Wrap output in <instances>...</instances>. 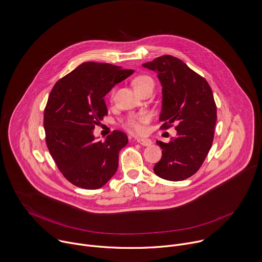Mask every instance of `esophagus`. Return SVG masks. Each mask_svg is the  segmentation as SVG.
<instances>
[{"label":"esophagus","instance_id":"34e87169","mask_svg":"<svg viewBox=\"0 0 262 262\" xmlns=\"http://www.w3.org/2000/svg\"><path fill=\"white\" fill-rule=\"evenodd\" d=\"M140 145H142V146H150V145H152V141L150 140V139H143V138H138L137 140H136Z\"/></svg>","mask_w":262,"mask_h":262}]
</instances>
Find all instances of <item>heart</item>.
<instances>
[{"label": "heart", "mask_w": 262, "mask_h": 262, "mask_svg": "<svg viewBox=\"0 0 262 262\" xmlns=\"http://www.w3.org/2000/svg\"><path fill=\"white\" fill-rule=\"evenodd\" d=\"M148 84H152L154 85V82L152 80V78L148 77V76H139L138 78L135 79L134 81V85H135V89L136 90H139L140 87H143L145 85H148ZM150 120V115L148 113H140L136 116H133L130 117L125 125L126 127L132 132V133H135V134H141L143 133L144 130V125Z\"/></svg>", "instance_id": "obj_1"}]
</instances>
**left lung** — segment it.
Here are the masks:
<instances>
[{
  "label": "left lung",
  "mask_w": 262,
  "mask_h": 262,
  "mask_svg": "<svg viewBox=\"0 0 262 262\" xmlns=\"http://www.w3.org/2000/svg\"><path fill=\"white\" fill-rule=\"evenodd\" d=\"M142 66L157 74L162 87L161 127L177 124V136L169 143L156 141L162 156L153 170L164 180H185L199 170L212 147L217 120L212 90L175 56L162 55Z\"/></svg>",
  "instance_id": "left-lung-1"
}]
</instances>
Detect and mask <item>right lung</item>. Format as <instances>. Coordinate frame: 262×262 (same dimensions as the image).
Here are the masks:
<instances>
[{
	"label": "right lung",
	"instance_id": "right-lung-1",
	"mask_svg": "<svg viewBox=\"0 0 262 262\" xmlns=\"http://www.w3.org/2000/svg\"><path fill=\"white\" fill-rule=\"evenodd\" d=\"M134 72L87 61L53 86L44 111L46 143L57 167L74 185L98 189L115 175L127 136L114 130L102 142L94 129L108 114L104 97Z\"/></svg>",
	"mask_w": 262,
	"mask_h": 262
}]
</instances>
